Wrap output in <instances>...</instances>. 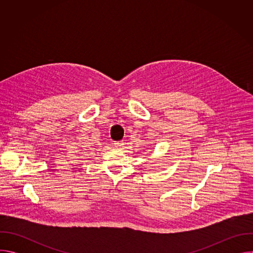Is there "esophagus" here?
Returning <instances> with one entry per match:
<instances>
[{"label": "esophagus", "instance_id": "1", "mask_svg": "<svg viewBox=\"0 0 253 253\" xmlns=\"http://www.w3.org/2000/svg\"><path fill=\"white\" fill-rule=\"evenodd\" d=\"M114 146H115L117 149H123L124 143H123V142H115V143H114Z\"/></svg>", "mask_w": 253, "mask_h": 253}]
</instances>
